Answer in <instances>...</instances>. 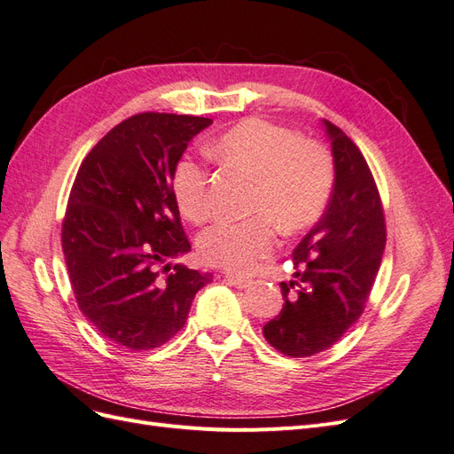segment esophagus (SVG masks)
Listing matches in <instances>:
<instances>
[{
    "label": "esophagus",
    "mask_w": 454,
    "mask_h": 454,
    "mask_svg": "<svg viewBox=\"0 0 454 454\" xmlns=\"http://www.w3.org/2000/svg\"><path fill=\"white\" fill-rule=\"evenodd\" d=\"M225 280L239 287V290H244V287H250L252 286V278H244V277H235V274H225Z\"/></svg>",
    "instance_id": "1"
}]
</instances>
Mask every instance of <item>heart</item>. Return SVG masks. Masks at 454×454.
<instances>
[{"instance_id":"b5f03b06","label":"heart","mask_w":454,"mask_h":454,"mask_svg":"<svg viewBox=\"0 0 454 454\" xmlns=\"http://www.w3.org/2000/svg\"><path fill=\"white\" fill-rule=\"evenodd\" d=\"M214 155L255 180L252 222L217 223L204 231L199 255L206 265L250 272L277 242L272 222L286 232L314 223L333 187L332 157L316 142H305L280 125L244 119L215 140ZM177 208L193 223L210 217V180L200 164L184 157L172 174Z\"/></svg>"}]
</instances>
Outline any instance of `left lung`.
<instances>
[{"label":"left lung","mask_w":454,"mask_h":454,"mask_svg":"<svg viewBox=\"0 0 454 454\" xmlns=\"http://www.w3.org/2000/svg\"><path fill=\"white\" fill-rule=\"evenodd\" d=\"M322 125L333 155L332 197L292 252L295 272L280 284L282 310L263 325L269 345L292 358L335 345L360 318L387 244L380 197L364 155L340 129Z\"/></svg>","instance_id":"1"}]
</instances>
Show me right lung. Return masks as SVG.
<instances>
[{"label": "right lung", "instance_id": "right-lung-1", "mask_svg": "<svg viewBox=\"0 0 454 454\" xmlns=\"http://www.w3.org/2000/svg\"><path fill=\"white\" fill-rule=\"evenodd\" d=\"M210 125L193 115H132L90 149L75 176L62 223L70 282L85 318L129 352L170 340L212 282L210 272L170 263L191 252L172 174Z\"/></svg>", "mask_w": 454, "mask_h": 454}]
</instances>
